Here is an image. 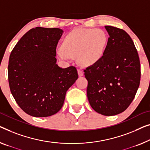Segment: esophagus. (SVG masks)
Here are the masks:
<instances>
[{
	"mask_svg": "<svg viewBox=\"0 0 150 150\" xmlns=\"http://www.w3.org/2000/svg\"><path fill=\"white\" fill-rule=\"evenodd\" d=\"M77 71H78V75H79V77H81V76L83 75V71L81 69H77Z\"/></svg>",
	"mask_w": 150,
	"mask_h": 150,
	"instance_id": "1",
	"label": "esophagus"
}]
</instances>
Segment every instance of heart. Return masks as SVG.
I'll return each instance as SVG.
<instances>
[{
	"instance_id": "heart-1",
	"label": "heart",
	"mask_w": 150,
	"mask_h": 150,
	"mask_svg": "<svg viewBox=\"0 0 150 150\" xmlns=\"http://www.w3.org/2000/svg\"><path fill=\"white\" fill-rule=\"evenodd\" d=\"M107 42L108 35L101 29L77 28L66 35L57 54L64 61L77 56L83 65H93L101 59Z\"/></svg>"
}]
</instances>
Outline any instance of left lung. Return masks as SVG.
I'll return each instance as SVG.
<instances>
[{"label":"left lung","instance_id":"obj_1","mask_svg":"<svg viewBox=\"0 0 150 150\" xmlns=\"http://www.w3.org/2000/svg\"><path fill=\"white\" fill-rule=\"evenodd\" d=\"M109 34L101 59L84 69L87 96L93 110L104 116L124 112L139 86L141 66L133 41L122 29L106 25Z\"/></svg>","mask_w":150,"mask_h":150}]
</instances>
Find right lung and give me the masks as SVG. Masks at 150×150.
<instances>
[{"mask_svg":"<svg viewBox=\"0 0 150 150\" xmlns=\"http://www.w3.org/2000/svg\"><path fill=\"white\" fill-rule=\"evenodd\" d=\"M63 31L37 27L31 29L13 49L8 65L10 90L28 115L46 117L61 110L67 91L78 78L77 69H62L56 49Z\"/></svg>","mask_w":150,"mask_h":150,"instance_id":"add662e5","label":"right lung"}]
</instances>
